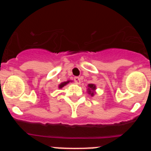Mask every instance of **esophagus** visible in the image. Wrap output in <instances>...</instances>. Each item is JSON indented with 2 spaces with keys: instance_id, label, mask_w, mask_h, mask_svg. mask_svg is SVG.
<instances>
[{
  "instance_id": "esophagus-1",
  "label": "esophagus",
  "mask_w": 151,
  "mask_h": 151,
  "mask_svg": "<svg viewBox=\"0 0 151 151\" xmlns=\"http://www.w3.org/2000/svg\"><path fill=\"white\" fill-rule=\"evenodd\" d=\"M74 81L76 82V84H77V85H79L81 83V79H80L79 77H75Z\"/></svg>"
}]
</instances>
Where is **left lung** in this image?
<instances>
[{
  "label": "left lung",
  "mask_w": 151,
  "mask_h": 151,
  "mask_svg": "<svg viewBox=\"0 0 151 151\" xmlns=\"http://www.w3.org/2000/svg\"><path fill=\"white\" fill-rule=\"evenodd\" d=\"M88 91L89 94H90L91 96H94V91H95V89H96L95 85H94V84H89V85H88Z\"/></svg>",
  "instance_id": "1"
}]
</instances>
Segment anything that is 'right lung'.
I'll list each match as a JSON object with an SVG mask.
<instances>
[{
	"instance_id": "1",
	"label": "right lung",
	"mask_w": 151,
	"mask_h": 151,
	"mask_svg": "<svg viewBox=\"0 0 151 151\" xmlns=\"http://www.w3.org/2000/svg\"><path fill=\"white\" fill-rule=\"evenodd\" d=\"M69 82V81H67V82H62V83L60 84V85H59V88H62L63 87H64L65 85H66V84H68Z\"/></svg>"
}]
</instances>
